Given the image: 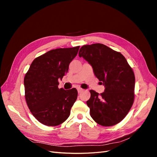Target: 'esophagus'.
Returning a JSON list of instances; mask_svg holds the SVG:
<instances>
[{"label":"esophagus","instance_id":"34e87169","mask_svg":"<svg viewBox=\"0 0 157 157\" xmlns=\"http://www.w3.org/2000/svg\"><path fill=\"white\" fill-rule=\"evenodd\" d=\"M77 90H78V93H80V92H82L83 91V89L80 88H77Z\"/></svg>","mask_w":157,"mask_h":157}]
</instances>
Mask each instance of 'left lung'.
I'll list each match as a JSON object with an SVG mask.
<instances>
[{
    "label": "left lung",
    "mask_w": 157,
    "mask_h": 157,
    "mask_svg": "<svg viewBox=\"0 0 157 157\" xmlns=\"http://www.w3.org/2000/svg\"><path fill=\"white\" fill-rule=\"evenodd\" d=\"M78 55L92 66L96 77L105 87L104 92L99 94L90 90L91 96L86 104L90 116L103 126L118 124L134 103V71L121 53L103 44L84 45Z\"/></svg>",
    "instance_id": "1"
}]
</instances>
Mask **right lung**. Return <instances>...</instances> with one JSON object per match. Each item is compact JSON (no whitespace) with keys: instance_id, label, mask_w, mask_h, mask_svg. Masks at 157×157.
Instances as JSON below:
<instances>
[{"instance_id":"1","label":"right lung","mask_w":157,"mask_h":157,"mask_svg":"<svg viewBox=\"0 0 157 157\" xmlns=\"http://www.w3.org/2000/svg\"><path fill=\"white\" fill-rule=\"evenodd\" d=\"M80 46L57 48L33 61L24 77L25 98L32 115L44 125L62 124L70 115L78 92L59 88V79L67 73L69 65L77 55Z\"/></svg>"}]
</instances>
